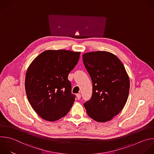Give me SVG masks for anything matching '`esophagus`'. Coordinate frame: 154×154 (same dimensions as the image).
<instances>
[{"instance_id":"34e87169","label":"esophagus","mask_w":154,"mask_h":154,"mask_svg":"<svg viewBox=\"0 0 154 154\" xmlns=\"http://www.w3.org/2000/svg\"><path fill=\"white\" fill-rule=\"evenodd\" d=\"M76 96H77V98L78 100L80 99V98H81V94H77L76 95Z\"/></svg>"}]
</instances>
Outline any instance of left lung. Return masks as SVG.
I'll return each mask as SVG.
<instances>
[{
	"instance_id": "left-lung-1",
	"label": "left lung",
	"mask_w": 154,
	"mask_h": 154,
	"mask_svg": "<svg viewBox=\"0 0 154 154\" xmlns=\"http://www.w3.org/2000/svg\"><path fill=\"white\" fill-rule=\"evenodd\" d=\"M84 65L92 82L91 98L84 103L89 117L106 122L123 109L127 101L130 81L120 60L108 51L83 54Z\"/></svg>"
}]
</instances>
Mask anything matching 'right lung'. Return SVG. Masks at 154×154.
Wrapping results in <instances>:
<instances>
[{
	"label": "right lung",
	"instance_id": "1",
	"mask_svg": "<svg viewBox=\"0 0 154 154\" xmlns=\"http://www.w3.org/2000/svg\"><path fill=\"white\" fill-rule=\"evenodd\" d=\"M80 52L46 50L30 64L25 75V91L35 112L43 120L54 122L65 116L73 105L68 77L79 62Z\"/></svg>",
	"mask_w": 154,
	"mask_h": 154
}]
</instances>
